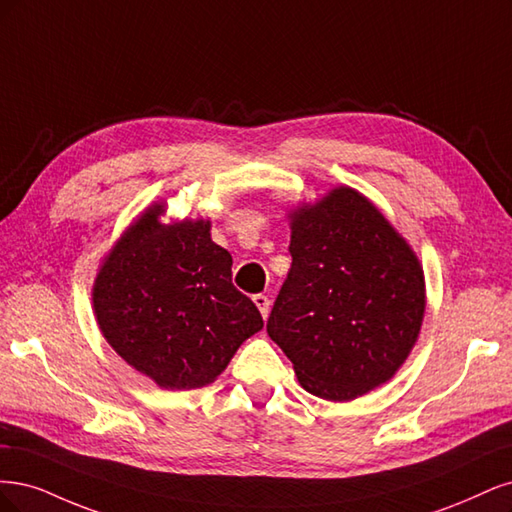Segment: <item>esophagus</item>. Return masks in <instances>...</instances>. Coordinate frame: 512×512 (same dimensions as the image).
<instances>
[{"label":"esophagus","mask_w":512,"mask_h":512,"mask_svg":"<svg viewBox=\"0 0 512 512\" xmlns=\"http://www.w3.org/2000/svg\"><path fill=\"white\" fill-rule=\"evenodd\" d=\"M253 302H255V306L259 308V312H261V317L266 319L268 317V312H270V300H268V295H263V293H257L255 298H253Z\"/></svg>","instance_id":"esophagus-1"}]
</instances>
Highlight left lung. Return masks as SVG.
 <instances>
[{
	"mask_svg": "<svg viewBox=\"0 0 512 512\" xmlns=\"http://www.w3.org/2000/svg\"><path fill=\"white\" fill-rule=\"evenodd\" d=\"M291 270L268 336L317 398L349 402L387 383L415 346L423 268L366 195L336 187L289 212Z\"/></svg>",
	"mask_w": 512,
	"mask_h": 512,
	"instance_id": "1",
	"label": "left lung"
}]
</instances>
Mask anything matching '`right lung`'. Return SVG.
Masks as SVG:
<instances>
[{
	"mask_svg": "<svg viewBox=\"0 0 512 512\" xmlns=\"http://www.w3.org/2000/svg\"><path fill=\"white\" fill-rule=\"evenodd\" d=\"M148 206L104 257L93 310L104 338L131 368L163 389L212 383L257 334V306L232 285V255L210 221L161 223Z\"/></svg>",
	"mask_w": 512,
	"mask_h": 512,
	"instance_id": "right-lung-1",
	"label": "right lung"
}]
</instances>
